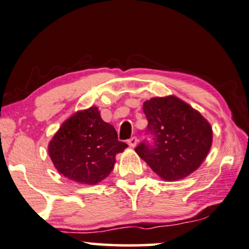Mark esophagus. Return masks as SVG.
<instances>
[{"label":"esophagus","mask_w":249,"mask_h":249,"mask_svg":"<svg viewBox=\"0 0 249 249\" xmlns=\"http://www.w3.org/2000/svg\"><path fill=\"white\" fill-rule=\"evenodd\" d=\"M127 143H128V145L131 146V148H135L136 144H138V139H136L135 136H133V138L128 140Z\"/></svg>","instance_id":"34e87169"}]
</instances>
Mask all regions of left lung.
I'll return each instance as SVG.
<instances>
[{"label":"left lung","instance_id":"8db88e82","mask_svg":"<svg viewBox=\"0 0 249 249\" xmlns=\"http://www.w3.org/2000/svg\"><path fill=\"white\" fill-rule=\"evenodd\" d=\"M153 145L141 143L135 152L161 179H183L197 169L212 145L213 132L201 113L175 96L143 103Z\"/></svg>","mask_w":249,"mask_h":249}]
</instances>
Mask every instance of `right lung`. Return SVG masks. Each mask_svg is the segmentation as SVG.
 I'll return each instance as SVG.
<instances>
[{
    "label": "right lung",
    "mask_w": 249,
    "mask_h": 249,
    "mask_svg": "<svg viewBox=\"0 0 249 249\" xmlns=\"http://www.w3.org/2000/svg\"><path fill=\"white\" fill-rule=\"evenodd\" d=\"M116 129L100 116L98 107L79 110L69 117L48 144L54 167L79 184L96 185L114 169L116 155L127 144L117 140Z\"/></svg>",
    "instance_id": "1"
}]
</instances>
